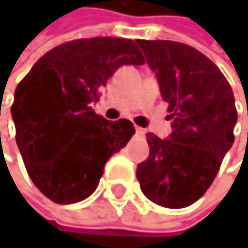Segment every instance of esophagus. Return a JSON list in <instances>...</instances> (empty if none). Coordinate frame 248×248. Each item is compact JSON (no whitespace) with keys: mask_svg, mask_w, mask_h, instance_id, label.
Instances as JSON below:
<instances>
[{"mask_svg":"<svg viewBox=\"0 0 248 248\" xmlns=\"http://www.w3.org/2000/svg\"><path fill=\"white\" fill-rule=\"evenodd\" d=\"M135 132H137V135H144L146 134V131L142 128H140V126H135Z\"/></svg>","mask_w":248,"mask_h":248,"instance_id":"esophagus-1","label":"esophagus"}]
</instances>
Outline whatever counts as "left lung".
Returning a JSON list of instances; mask_svg holds the SVG:
<instances>
[{"mask_svg": "<svg viewBox=\"0 0 248 248\" xmlns=\"http://www.w3.org/2000/svg\"><path fill=\"white\" fill-rule=\"evenodd\" d=\"M137 43L174 120L170 140L146 135L150 155L137 167V178L152 202L185 208L207 192L233 144V92L218 66L193 47L168 40Z\"/></svg>", "mask_w": 248, "mask_h": 248, "instance_id": "obj_1", "label": "left lung"}]
</instances>
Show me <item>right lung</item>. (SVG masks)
Segmentation results:
<instances>
[{"label":"right lung","instance_id":"obj_1","mask_svg":"<svg viewBox=\"0 0 248 248\" xmlns=\"http://www.w3.org/2000/svg\"><path fill=\"white\" fill-rule=\"evenodd\" d=\"M144 62L132 40L80 38L49 50L17 84L16 142L32 183L50 201L91 196L107 160L135 134L132 122H108L91 104L119 66Z\"/></svg>","mask_w":248,"mask_h":248}]
</instances>
